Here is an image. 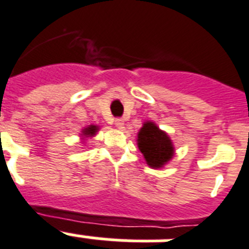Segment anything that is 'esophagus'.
<instances>
[{"mask_svg":"<svg viewBox=\"0 0 249 249\" xmlns=\"http://www.w3.org/2000/svg\"><path fill=\"white\" fill-rule=\"evenodd\" d=\"M115 126L118 129L124 128V120L123 119H115Z\"/></svg>","mask_w":249,"mask_h":249,"instance_id":"34e87169","label":"esophagus"}]
</instances>
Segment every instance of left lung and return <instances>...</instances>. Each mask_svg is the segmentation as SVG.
<instances>
[{
  "instance_id": "8db88e82",
  "label": "left lung",
  "mask_w": 249,
  "mask_h": 249,
  "mask_svg": "<svg viewBox=\"0 0 249 249\" xmlns=\"http://www.w3.org/2000/svg\"><path fill=\"white\" fill-rule=\"evenodd\" d=\"M138 148L152 168H162L172 160L175 147L170 137L154 123L145 121L138 133Z\"/></svg>"
}]
</instances>
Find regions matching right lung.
Here are the masks:
<instances>
[{
  "mask_svg": "<svg viewBox=\"0 0 249 249\" xmlns=\"http://www.w3.org/2000/svg\"><path fill=\"white\" fill-rule=\"evenodd\" d=\"M99 130V126H96V125H89L87 128H85L82 130V135L85 138H89V137H93V135L97 133Z\"/></svg>",
  "mask_w": 249,
  "mask_h": 249,
  "instance_id": "add662e5",
  "label": "right lung"
}]
</instances>
